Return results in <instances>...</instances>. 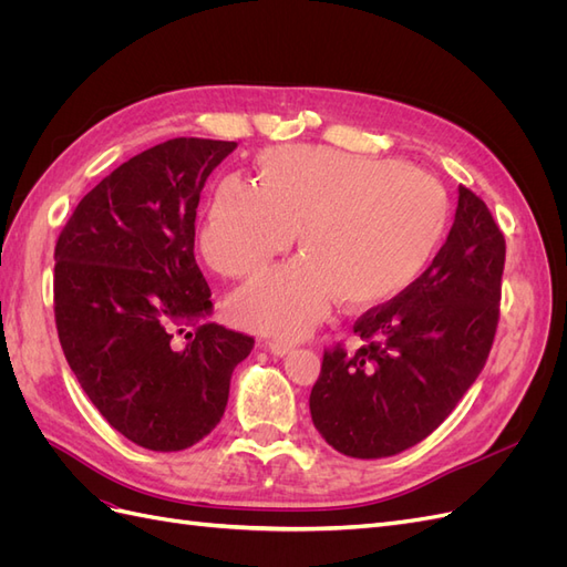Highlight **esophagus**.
<instances>
[{"mask_svg": "<svg viewBox=\"0 0 567 567\" xmlns=\"http://www.w3.org/2000/svg\"><path fill=\"white\" fill-rule=\"evenodd\" d=\"M265 348L277 357H286L290 350H293V346H290V342H284V340H265Z\"/></svg>", "mask_w": 567, "mask_h": 567, "instance_id": "1", "label": "esophagus"}]
</instances>
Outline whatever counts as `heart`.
I'll list each match as a JSON object with an SVG mask.
<instances>
[{
    "mask_svg": "<svg viewBox=\"0 0 567 567\" xmlns=\"http://www.w3.org/2000/svg\"><path fill=\"white\" fill-rule=\"evenodd\" d=\"M260 186L227 177L200 231V250L225 277H250L286 252L296 260L236 290L246 329L300 338L338 298L373 307L398 298L433 262L450 229V196L419 167L323 146L267 151Z\"/></svg>",
    "mask_w": 567,
    "mask_h": 567,
    "instance_id": "obj_1",
    "label": "heart"
}]
</instances>
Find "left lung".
<instances>
[{
    "label": "left lung",
    "instance_id": "obj_1",
    "mask_svg": "<svg viewBox=\"0 0 567 567\" xmlns=\"http://www.w3.org/2000/svg\"><path fill=\"white\" fill-rule=\"evenodd\" d=\"M504 260V234L487 205L458 186L454 225L433 265L354 321L362 348L323 354L310 414L336 452L394 456L452 414L487 362Z\"/></svg>",
    "mask_w": 567,
    "mask_h": 567
}]
</instances>
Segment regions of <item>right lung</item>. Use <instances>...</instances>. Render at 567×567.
Here are the masks:
<instances>
[{
  "instance_id": "right-lung-1",
  "label": "right lung",
  "mask_w": 567,
  "mask_h": 567,
  "mask_svg": "<svg viewBox=\"0 0 567 567\" xmlns=\"http://www.w3.org/2000/svg\"><path fill=\"white\" fill-rule=\"evenodd\" d=\"M236 142L177 136L115 167L54 250V312L78 383L117 433L179 452L225 416L255 340L219 323L194 257L205 179Z\"/></svg>"
}]
</instances>
